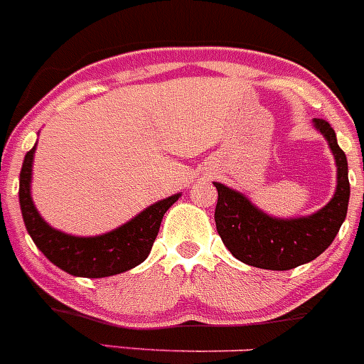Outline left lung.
Here are the masks:
<instances>
[{
	"mask_svg": "<svg viewBox=\"0 0 364 364\" xmlns=\"http://www.w3.org/2000/svg\"><path fill=\"white\" fill-rule=\"evenodd\" d=\"M326 136L338 167L334 197L316 213L299 218H276L257 210L243 193L217 186L215 224L222 242L236 259L264 270H290L318 257L333 243L347 217L350 183L347 156L340 149L336 133L323 119L313 121Z\"/></svg>",
	"mask_w": 364,
	"mask_h": 364,
	"instance_id": "obj_1",
	"label": "left lung"
}]
</instances>
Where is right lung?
I'll use <instances>...</instances> for the list:
<instances>
[{"mask_svg": "<svg viewBox=\"0 0 364 364\" xmlns=\"http://www.w3.org/2000/svg\"><path fill=\"white\" fill-rule=\"evenodd\" d=\"M37 146V144H35ZM35 146L26 153L19 174V203L28 235L42 254L76 277H108L132 270L149 256L165 211L181 193L158 200L121 228L100 236H73L51 228L31 200V165Z\"/></svg>", "mask_w": 364, "mask_h": 364, "instance_id": "obj_1", "label": "right lung"}]
</instances>
